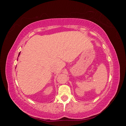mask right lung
I'll use <instances>...</instances> for the list:
<instances>
[{
  "mask_svg": "<svg viewBox=\"0 0 126 126\" xmlns=\"http://www.w3.org/2000/svg\"><path fill=\"white\" fill-rule=\"evenodd\" d=\"M20 52L19 53V55H18V57H19V55H20ZM17 60H18V59H17Z\"/></svg>",
  "mask_w": 126,
  "mask_h": 126,
  "instance_id": "add662e5",
  "label": "right lung"
}]
</instances>
